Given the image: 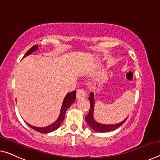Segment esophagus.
Masks as SVG:
<instances>
[{
  "label": "esophagus",
  "mask_w": 160,
  "mask_h": 160,
  "mask_svg": "<svg viewBox=\"0 0 160 160\" xmlns=\"http://www.w3.org/2000/svg\"><path fill=\"white\" fill-rule=\"evenodd\" d=\"M85 95H86V93L85 92V90L83 89H78L77 90V98L78 99L84 98V97H85Z\"/></svg>",
  "instance_id": "esophagus-1"
}]
</instances>
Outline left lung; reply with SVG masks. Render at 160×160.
Wrapping results in <instances>:
<instances>
[{
  "label": "left lung",
  "mask_w": 160,
  "mask_h": 160,
  "mask_svg": "<svg viewBox=\"0 0 160 160\" xmlns=\"http://www.w3.org/2000/svg\"><path fill=\"white\" fill-rule=\"evenodd\" d=\"M89 100L90 103V108L89 113L85 116V121L87 122L91 128L95 132H110L112 130H116L117 128H118L119 127H120L122 125H123L125 123V122L127 120V118L125 120L121 122L120 123L116 124V125H102L95 122L93 118V110H94V95L92 92H90V96L89 97Z\"/></svg>",
  "instance_id": "left-lung-1"
}]
</instances>
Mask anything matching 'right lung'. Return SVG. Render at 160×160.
Instances as JSON below:
<instances>
[{
	"label": "right lung",
	"mask_w": 160,
	"mask_h": 160,
	"mask_svg": "<svg viewBox=\"0 0 160 160\" xmlns=\"http://www.w3.org/2000/svg\"><path fill=\"white\" fill-rule=\"evenodd\" d=\"M37 49H38V45H33V46H32V48H30V49L28 50L27 52L25 53V55H24V57L26 56V55L31 54L32 52H34L35 50ZM75 99H76V91L75 90L67 94V95L65 96L64 100H63L62 105L61 108V111H60L59 118H58L57 121H55L54 123L52 124V125L48 126V127H46V128H36V127L32 126L28 123H27V125H28L30 128L33 129L34 130L39 132H41V133H49V132H52V131H55V130H57V129L59 128L60 125H61V123L63 122V120H64L65 112H66V110H68V109L70 107V105H72V103L74 102Z\"/></svg>",
	"instance_id": "add662e5"
}]
</instances>
